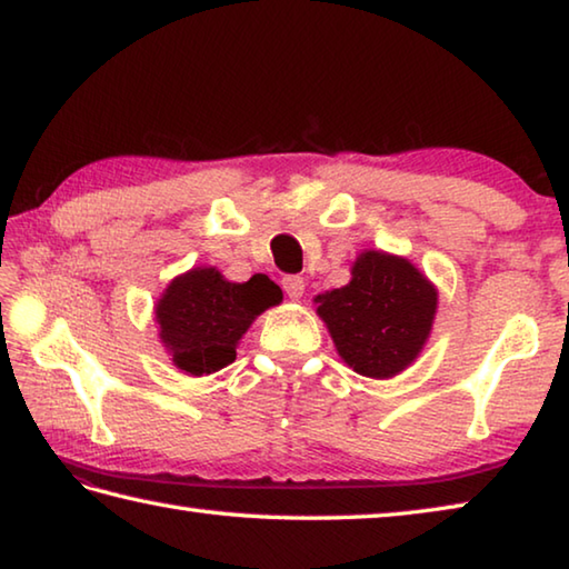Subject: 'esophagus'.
<instances>
[{"label":"esophagus","mask_w":569,"mask_h":569,"mask_svg":"<svg viewBox=\"0 0 569 569\" xmlns=\"http://www.w3.org/2000/svg\"><path fill=\"white\" fill-rule=\"evenodd\" d=\"M281 286H283L286 296H288V298H293V301H298V298H301V296H303V291H306V283H303V278H301V276H283Z\"/></svg>","instance_id":"1"}]
</instances>
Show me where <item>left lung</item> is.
<instances>
[{
  "label": "left lung",
  "instance_id": "obj_1",
  "mask_svg": "<svg viewBox=\"0 0 569 569\" xmlns=\"http://www.w3.org/2000/svg\"><path fill=\"white\" fill-rule=\"evenodd\" d=\"M341 359L361 377L389 379L417 359L437 313V291L407 258L361 253L351 281L316 296Z\"/></svg>",
  "mask_w": 569,
  "mask_h": 569
}]
</instances>
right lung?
<instances>
[{
    "label": "right lung",
    "instance_id": "add662e5",
    "mask_svg": "<svg viewBox=\"0 0 569 569\" xmlns=\"http://www.w3.org/2000/svg\"><path fill=\"white\" fill-rule=\"evenodd\" d=\"M281 298V288L263 273L230 283L216 268H196L176 278L158 301L160 339L180 371L213 373L236 361L240 336Z\"/></svg>",
    "mask_w": 569,
    "mask_h": 569
}]
</instances>
